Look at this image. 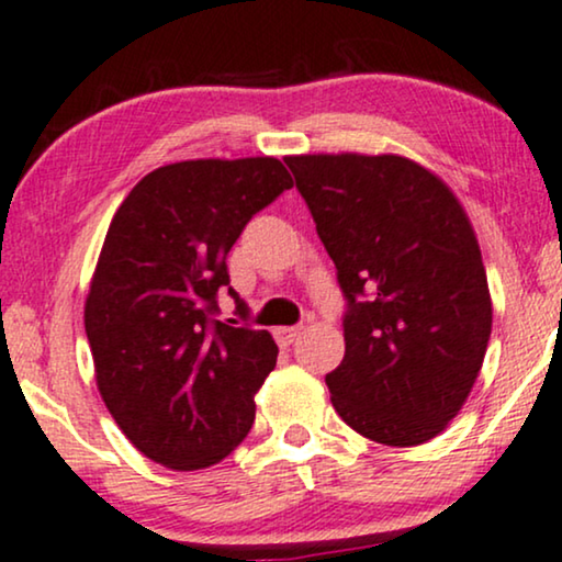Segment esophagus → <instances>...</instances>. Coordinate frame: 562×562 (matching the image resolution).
<instances>
[{"instance_id":"esophagus-1","label":"esophagus","mask_w":562,"mask_h":562,"mask_svg":"<svg viewBox=\"0 0 562 562\" xmlns=\"http://www.w3.org/2000/svg\"><path fill=\"white\" fill-rule=\"evenodd\" d=\"M300 334H302V325H283V328H276V330H273L276 341H279L281 346L294 344L296 336H300Z\"/></svg>"}]
</instances>
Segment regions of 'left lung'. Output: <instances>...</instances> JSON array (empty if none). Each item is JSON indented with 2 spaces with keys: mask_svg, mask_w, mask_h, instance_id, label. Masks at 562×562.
Returning a JSON list of instances; mask_svg holds the SVG:
<instances>
[{
  "mask_svg": "<svg viewBox=\"0 0 562 562\" xmlns=\"http://www.w3.org/2000/svg\"><path fill=\"white\" fill-rule=\"evenodd\" d=\"M307 200L349 313L325 375L346 425L383 446H422L480 375L493 300L474 226L453 190L396 154L283 158Z\"/></svg>",
  "mask_w": 562,
  "mask_h": 562,
  "instance_id": "1",
  "label": "left lung"
}]
</instances>
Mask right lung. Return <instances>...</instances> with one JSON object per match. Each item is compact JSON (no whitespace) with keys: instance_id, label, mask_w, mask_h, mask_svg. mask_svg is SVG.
Listing matches in <instances>:
<instances>
[{"instance_id":"1","label":"right lung","mask_w":562,"mask_h":562,"mask_svg":"<svg viewBox=\"0 0 562 562\" xmlns=\"http://www.w3.org/2000/svg\"><path fill=\"white\" fill-rule=\"evenodd\" d=\"M289 187L273 156L166 164L109 224L86 296L95 385L127 440L166 469L213 467L252 427L279 346L213 313L228 249Z\"/></svg>"}]
</instances>
